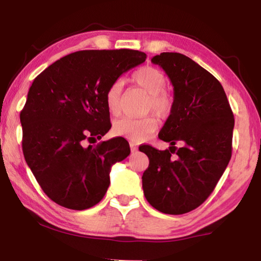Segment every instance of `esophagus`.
<instances>
[{
	"label": "esophagus",
	"mask_w": 261,
	"mask_h": 261,
	"mask_svg": "<svg viewBox=\"0 0 261 261\" xmlns=\"http://www.w3.org/2000/svg\"><path fill=\"white\" fill-rule=\"evenodd\" d=\"M130 148H131V152L135 153L138 151V147H137V145L134 144V143H130Z\"/></svg>",
	"instance_id": "1"
}]
</instances>
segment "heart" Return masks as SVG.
Instances as JSON below:
<instances>
[{
    "instance_id": "obj_1",
    "label": "heart",
    "mask_w": 261,
    "mask_h": 261,
    "mask_svg": "<svg viewBox=\"0 0 261 261\" xmlns=\"http://www.w3.org/2000/svg\"><path fill=\"white\" fill-rule=\"evenodd\" d=\"M132 82L148 94L145 106L146 112L155 113L158 116L165 117L173 107V98L165 90L167 78L161 70L154 67H141L132 73ZM123 81L116 79L110 84L106 92V103L110 114L118 115L122 108ZM158 122L154 117L131 118L123 117L114 123L113 131L116 136L124 137L135 143L147 139L156 130Z\"/></svg>"
}]
</instances>
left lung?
<instances>
[{"label":"left lung","instance_id":"8db88e82","mask_svg":"<svg viewBox=\"0 0 261 261\" xmlns=\"http://www.w3.org/2000/svg\"><path fill=\"white\" fill-rule=\"evenodd\" d=\"M152 63L174 86V102L159 138L170 144L159 151L139 147L149 159L143 174L147 201L165 214H184L213 192L231 158L233 114L220 82L190 57L161 53ZM179 142L181 147L175 144Z\"/></svg>","mask_w":261,"mask_h":261}]
</instances>
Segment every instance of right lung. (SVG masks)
<instances>
[{
	"label": "right lung",
	"mask_w": 261,
	"mask_h": 261,
	"mask_svg": "<svg viewBox=\"0 0 261 261\" xmlns=\"http://www.w3.org/2000/svg\"><path fill=\"white\" fill-rule=\"evenodd\" d=\"M145 60V53L132 49L81 50L54 62L33 81L20 112L23 153L56 204L87 210L107 192L110 168L129 155L130 147L122 137L91 145L112 126L106 92Z\"/></svg>",
	"instance_id": "1"
}]
</instances>
